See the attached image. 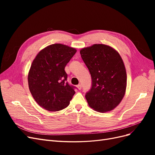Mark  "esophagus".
Segmentation results:
<instances>
[{
  "instance_id": "1",
  "label": "esophagus",
  "mask_w": 155,
  "mask_h": 155,
  "mask_svg": "<svg viewBox=\"0 0 155 155\" xmlns=\"http://www.w3.org/2000/svg\"><path fill=\"white\" fill-rule=\"evenodd\" d=\"M77 87H78V88L79 89V90H81V88H82V85H81V84H79L78 85H77Z\"/></svg>"
}]
</instances>
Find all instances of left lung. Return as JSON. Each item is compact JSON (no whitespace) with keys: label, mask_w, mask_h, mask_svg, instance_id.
I'll return each instance as SVG.
<instances>
[{"label":"left lung","mask_w":155,"mask_h":155,"mask_svg":"<svg viewBox=\"0 0 155 155\" xmlns=\"http://www.w3.org/2000/svg\"><path fill=\"white\" fill-rule=\"evenodd\" d=\"M80 54L92 78L91 88L85 95L88 105L100 112L113 110L122 100L127 86L126 70L120 55L103 44L83 48Z\"/></svg>","instance_id":"obj_1"}]
</instances>
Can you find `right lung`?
I'll return each instance as SVG.
<instances>
[{
  "mask_svg": "<svg viewBox=\"0 0 155 155\" xmlns=\"http://www.w3.org/2000/svg\"><path fill=\"white\" fill-rule=\"evenodd\" d=\"M77 50L53 44L41 50L31 63L28 76L30 92L35 101L48 111H59L68 106L75 94L64 68Z\"/></svg>",
  "mask_w": 155,
  "mask_h": 155,
  "instance_id": "right-lung-1",
  "label": "right lung"
}]
</instances>
